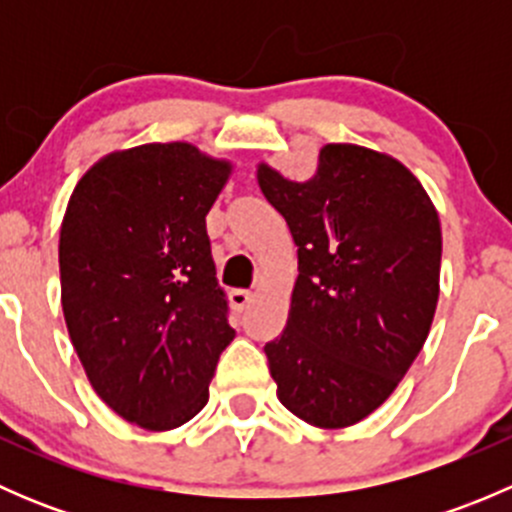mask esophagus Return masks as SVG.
<instances>
[{"instance_id": "obj_1", "label": "esophagus", "mask_w": 512, "mask_h": 512, "mask_svg": "<svg viewBox=\"0 0 512 512\" xmlns=\"http://www.w3.org/2000/svg\"><path fill=\"white\" fill-rule=\"evenodd\" d=\"M255 299V294L250 292V289H232L230 292V304L232 309H237V312H242V309H247V304Z\"/></svg>"}]
</instances>
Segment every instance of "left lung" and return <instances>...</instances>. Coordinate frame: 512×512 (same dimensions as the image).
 <instances>
[{"label":"left lung","instance_id":"left-lung-1","mask_svg":"<svg viewBox=\"0 0 512 512\" xmlns=\"http://www.w3.org/2000/svg\"><path fill=\"white\" fill-rule=\"evenodd\" d=\"M257 183L297 245L285 332L265 344L277 399L317 428L352 426L394 394L426 342L438 213L404 163L354 143H327L304 183L267 163Z\"/></svg>","mask_w":512,"mask_h":512}]
</instances>
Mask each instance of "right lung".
<instances>
[{
    "instance_id": "right-lung-1",
    "label": "right lung",
    "mask_w": 512,
    "mask_h": 512,
    "mask_svg": "<svg viewBox=\"0 0 512 512\" xmlns=\"http://www.w3.org/2000/svg\"><path fill=\"white\" fill-rule=\"evenodd\" d=\"M230 173V160L190 143H146L91 165L66 205L59 270L71 344L106 406L148 431L203 411L235 337L205 230Z\"/></svg>"
}]
</instances>
